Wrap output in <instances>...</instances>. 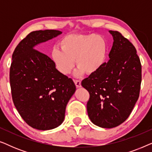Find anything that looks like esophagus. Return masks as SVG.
<instances>
[{
    "instance_id": "esophagus-1",
    "label": "esophagus",
    "mask_w": 152,
    "mask_h": 152,
    "mask_svg": "<svg viewBox=\"0 0 152 152\" xmlns=\"http://www.w3.org/2000/svg\"><path fill=\"white\" fill-rule=\"evenodd\" d=\"M74 82H75V86H77V88H80V87L82 86V85H81V81L80 80H75Z\"/></svg>"
}]
</instances>
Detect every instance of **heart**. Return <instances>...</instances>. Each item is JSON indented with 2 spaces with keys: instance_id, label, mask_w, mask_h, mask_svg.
Returning a JSON list of instances; mask_svg holds the SVG:
<instances>
[{
  "instance_id": "1",
  "label": "heart",
  "mask_w": 152,
  "mask_h": 152,
  "mask_svg": "<svg viewBox=\"0 0 152 152\" xmlns=\"http://www.w3.org/2000/svg\"><path fill=\"white\" fill-rule=\"evenodd\" d=\"M59 49L54 48L51 57L56 67L64 75L70 74L75 60L77 75L94 74L104 64L107 44L97 34H70L59 43Z\"/></svg>"
}]
</instances>
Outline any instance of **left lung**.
<instances>
[{
  "label": "left lung",
  "instance_id": "8db88e82",
  "mask_svg": "<svg viewBox=\"0 0 152 152\" xmlns=\"http://www.w3.org/2000/svg\"><path fill=\"white\" fill-rule=\"evenodd\" d=\"M109 60L82 82L88 91L87 112L91 122L102 128L115 127L125 121L139 97L142 80L140 58L134 45L118 31Z\"/></svg>",
  "mask_w": 152,
  "mask_h": 152
}]
</instances>
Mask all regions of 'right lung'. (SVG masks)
Masks as SVG:
<instances>
[{"instance_id": "right-lung-1", "label": "right lung", "mask_w": 152, "mask_h": 152, "mask_svg": "<svg viewBox=\"0 0 152 152\" xmlns=\"http://www.w3.org/2000/svg\"><path fill=\"white\" fill-rule=\"evenodd\" d=\"M55 30L27 35L14 50L10 70L12 100L24 121L39 130L53 129L64 120L66 105L76 90L71 78L56 69L54 61L35 49L61 34Z\"/></svg>"}]
</instances>
